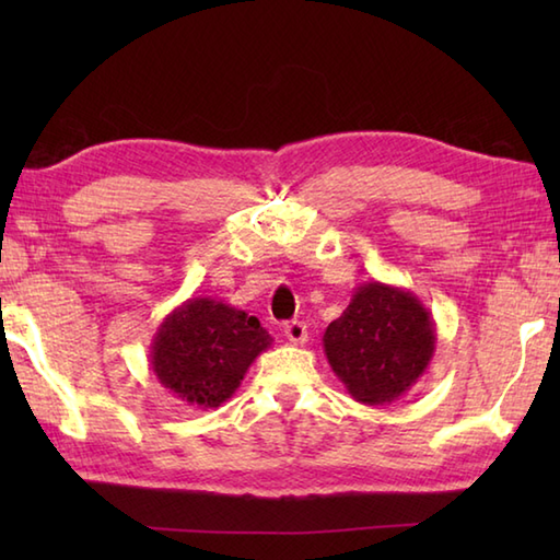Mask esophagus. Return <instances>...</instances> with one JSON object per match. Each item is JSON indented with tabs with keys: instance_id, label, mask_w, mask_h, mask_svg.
I'll use <instances>...</instances> for the list:
<instances>
[{
	"instance_id": "obj_1",
	"label": "esophagus",
	"mask_w": 560,
	"mask_h": 560,
	"mask_svg": "<svg viewBox=\"0 0 560 560\" xmlns=\"http://www.w3.org/2000/svg\"><path fill=\"white\" fill-rule=\"evenodd\" d=\"M283 331H287V339L291 343H295V347H301V343L307 341V327L303 323H299V319L289 323L287 327H283Z\"/></svg>"
}]
</instances>
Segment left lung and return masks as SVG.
Returning a JSON list of instances; mask_svg holds the SVG:
<instances>
[{"instance_id": "8db88e82", "label": "left lung", "mask_w": 560, "mask_h": 560, "mask_svg": "<svg viewBox=\"0 0 560 560\" xmlns=\"http://www.w3.org/2000/svg\"><path fill=\"white\" fill-rule=\"evenodd\" d=\"M435 341V319L419 295L383 281L361 283L323 337L331 371L368 407L407 395L431 365Z\"/></svg>"}]
</instances>
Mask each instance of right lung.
Returning a JSON list of instances; mask_svg holds the SVG:
<instances>
[{
  "mask_svg": "<svg viewBox=\"0 0 560 560\" xmlns=\"http://www.w3.org/2000/svg\"><path fill=\"white\" fill-rule=\"evenodd\" d=\"M271 341L245 311L207 295L189 299L165 315L153 335L151 371L189 407L217 409L235 395L247 368Z\"/></svg>",
  "mask_w": 560,
  "mask_h": 560,
  "instance_id": "right-lung-1",
  "label": "right lung"
}]
</instances>
